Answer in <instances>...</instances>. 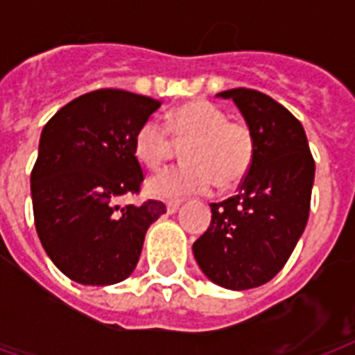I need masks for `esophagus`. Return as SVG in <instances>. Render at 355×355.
I'll use <instances>...</instances> for the list:
<instances>
[{"mask_svg":"<svg viewBox=\"0 0 355 355\" xmlns=\"http://www.w3.org/2000/svg\"><path fill=\"white\" fill-rule=\"evenodd\" d=\"M166 208H167V214H175V211L180 208V200H169V202L166 205Z\"/></svg>","mask_w":355,"mask_h":355,"instance_id":"obj_1","label":"esophagus"}]
</instances>
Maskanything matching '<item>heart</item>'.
Segmentation results:
<instances>
[{
  "label": "heart",
  "mask_w": 355,
  "mask_h": 355,
  "mask_svg": "<svg viewBox=\"0 0 355 355\" xmlns=\"http://www.w3.org/2000/svg\"><path fill=\"white\" fill-rule=\"evenodd\" d=\"M173 138L188 144L186 164L167 167L149 178L147 191L158 199H182L217 188H234L247 177L254 162L256 139L247 123L228 119L227 110L199 99L186 103L167 121L145 119L134 134V155L149 169H158L173 153Z\"/></svg>",
  "instance_id": "heart-1"
}]
</instances>
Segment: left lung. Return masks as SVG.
Returning <instances> with one entry per match:
<instances>
[{
  "label": "left lung",
  "mask_w": 355,
  "mask_h": 355,
  "mask_svg": "<svg viewBox=\"0 0 355 355\" xmlns=\"http://www.w3.org/2000/svg\"><path fill=\"white\" fill-rule=\"evenodd\" d=\"M217 97L236 103L256 153L237 195L210 205V227L193 254L214 284L243 291L272 280L297 247L309 217L315 160L300 121L272 97L250 88Z\"/></svg>",
  "instance_id": "left-lung-1"
}]
</instances>
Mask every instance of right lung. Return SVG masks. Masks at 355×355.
Wrapping results in <instances>:
<instances>
[{
	"mask_svg": "<svg viewBox=\"0 0 355 355\" xmlns=\"http://www.w3.org/2000/svg\"><path fill=\"white\" fill-rule=\"evenodd\" d=\"M162 103L132 92H90L62 107L42 130L31 171L35 227L64 275L83 286H112L136 269L160 200L118 206L139 193L144 171L134 134Z\"/></svg>",
	"mask_w": 355,
	"mask_h": 355,
	"instance_id": "right-lung-1",
	"label": "right lung"
}]
</instances>
